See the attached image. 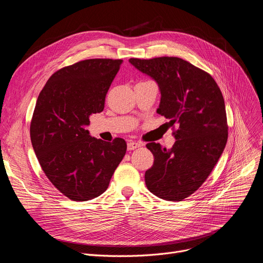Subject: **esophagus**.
Segmentation results:
<instances>
[{"label":"esophagus","mask_w":263,"mask_h":263,"mask_svg":"<svg viewBox=\"0 0 263 263\" xmlns=\"http://www.w3.org/2000/svg\"><path fill=\"white\" fill-rule=\"evenodd\" d=\"M143 144L142 143H139V142H133V141H130L128 143V150H134L136 148L141 147Z\"/></svg>","instance_id":"esophagus-1"}]
</instances>
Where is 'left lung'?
Listing matches in <instances>:
<instances>
[{
    "mask_svg": "<svg viewBox=\"0 0 263 263\" xmlns=\"http://www.w3.org/2000/svg\"><path fill=\"white\" fill-rule=\"evenodd\" d=\"M129 62L158 83L157 113L167 118L171 127H178L171 149L146 145L155 157L145 173L147 189L162 199L181 201L201 186L225 149L228 126L222 91L208 72L182 59Z\"/></svg>",
    "mask_w": 263,
    "mask_h": 263,
    "instance_id": "8db88e82",
    "label": "left lung"
}]
</instances>
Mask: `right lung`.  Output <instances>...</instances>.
<instances>
[{
	"instance_id": "obj_1",
	"label": "right lung",
	"mask_w": 263,
	"mask_h": 263,
	"mask_svg": "<svg viewBox=\"0 0 263 263\" xmlns=\"http://www.w3.org/2000/svg\"><path fill=\"white\" fill-rule=\"evenodd\" d=\"M121 63L92 59L64 67L38 96L30 127L32 145L50 182L71 200L101 195L126 155L124 140L104 142L85 129L89 116L103 110Z\"/></svg>"
}]
</instances>
